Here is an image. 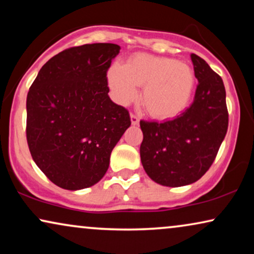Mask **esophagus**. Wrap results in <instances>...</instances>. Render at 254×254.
I'll return each mask as SVG.
<instances>
[{
  "label": "esophagus",
  "instance_id": "1",
  "mask_svg": "<svg viewBox=\"0 0 254 254\" xmlns=\"http://www.w3.org/2000/svg\"><path fill=\"white\" fill-rule=\"evenodd\" d=\"M130 120H131V124H133V125H137L138 121H140V118H138L136 114L130 113Z\"/></svg>",
  "mask_w": 254,
  "mask_h": 254
}]
</instances>
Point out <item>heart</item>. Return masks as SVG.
Instances as JSON below:
<instances>
[{"mask_svg": "<svg viewBox=\"0 0 254 254\" xmlns=\"http://www.w3.org/2000/svg\"><path fill=\"white\" fill-rule=\"evenodd\" d=\"M114 100L128 105L143 85L142 100L148 112L159 119L178 116L189 105L195 86V74L189 64L170 58L137 54L126 64H116L107 71Z\"/></svg>", "mask_w": 254, "mask_h": 254, "instance_id": "b5f03b06", "label": "heart"}]
</instances>
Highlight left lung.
I'll return each instance as SVG.
<instances>
[{"label":"left lung","mask_w":254,"mask_h":254,"mask_svg":"<svg viewBox=\"0 0 254 254\" xmlns=\"http://www.w3.org/2000/svg\"><path fill=\"white\" fill-rule=\"evenodd\" d=\"M190 59L199 82L192 105L173 119L140 121L142 165L163 186L179 187L199 180L216 158L228 130L221 76L196 54H190Z\"/></svg>","instance_id":"8db88e82"}]
</instances>
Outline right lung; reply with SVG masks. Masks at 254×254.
<instances>
[{
	"label": "right lung",
	"instance_id": "add662e5",
	"mask_svg": "<svg viewBox=\"0 0 254 254\" xmlns=\"http://www.w3.org/2000/svg\"><path fill=\"white\" fill-rule=\"evenodd\" d=\"M116 44H86L54 55L26 98V140L33 161L61 189L95 185L130 126L129 112L109 97L107 70Z\"/></svg>",
	"mask_w": 254,
	"mask_h": 254
}]
</instances>
